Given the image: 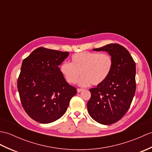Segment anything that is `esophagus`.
Listing matches in <instances>:
<instances>
[{"instance_id":"esophagus-1","label":"esophagus","mask_w":152,"mask_h":152,"mask_svg":"<svg viewBox=\"0 0 152 152\" xmlns=\"http://www.w3.org/2000/svg\"><path fill=\"white\" fill-rule=\"evenodd\" d=\"M83 90V89H80V88H78V89H77V93H80V92H82Z\"/></svg>"}]
</instances>
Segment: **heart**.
Here are the masks:
<instances>
[{"mask_svg":"<svg viewBox=\"0 0 152 152\" xmlns=\"http://www.w3.org/2000/svg\"><path fill=\"white\" fill-rule=\"evenodd\" d=\"M113 66V59L107 53L81 52L72 55L71 63H63L60 69L69 83H76L82 75L80 86H98L107 79Z\"/></svg>","mask_w":152,"mask_h":152,"instance_id":"obj_1","label":"heart"}]
</instances>
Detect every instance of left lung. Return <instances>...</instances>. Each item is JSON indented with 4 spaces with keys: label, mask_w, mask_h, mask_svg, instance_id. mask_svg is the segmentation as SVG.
Masks as SVG:
<instances>
[{
    "label": "left lung",
    "mask_w": 152,
    "mask_h": 152,
    "mask_svg": "<svg viewBox=\"0 0 152 152\" xmlns=\"http://www.w3.org/2000/svg\"><path fill=\"white\" fill-rule=\"evenodd\" d=\"M96 51H105L113 59L111 73L103 83L91 88L87 110L91 118L104 125L118 122L128 111L136 90V65L123 46L109 44Z\"/></svg>",
    "instance_id": "8db88e82"
}]
</instances>
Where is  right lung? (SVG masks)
<instances>
[{
	"label": "right lung",
	"mask_w": 152,
	"mask_h": 152,
	"mask_svg": "<svg viewBox=\"0 0 152 152\" xmlns=\"http://www.w3.org/2000/svg\"><path fill=\"white\" fill-rule=\"evenodd\" d=\"M69 54L39 47L23 61L17 89L24 111L36 122L48 124L61 118L77 93L59 68Z\"/></svg>",
	"instance_id": "1"
}]
</instances>
